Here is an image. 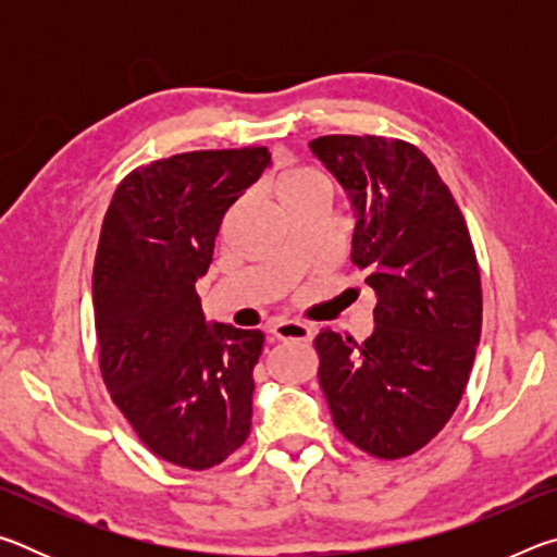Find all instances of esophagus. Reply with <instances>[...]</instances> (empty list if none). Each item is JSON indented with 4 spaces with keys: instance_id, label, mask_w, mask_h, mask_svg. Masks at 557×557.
Listing matches in <instances>:
<instances>
[{
    "instance_id": "esophagus-1",
    "label": "esophagus",
    "mask_w": 557,
    "mask_h": 557,
    "mask_svg": "<svg viewBox=\"0 0 557 557\" xmlns=\"http://www.w3.org/2000/svg\"><path fill=\"white\" fill-rule=\"evenodd\" d=\"M270 334L277 338V342H312L314 338V329L301 324V322H277L270 326Z\"/></svg>"
}]
</instances>
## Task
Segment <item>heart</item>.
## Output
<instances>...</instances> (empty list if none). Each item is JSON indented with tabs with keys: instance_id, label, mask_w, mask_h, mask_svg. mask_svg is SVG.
Returning a JSON list of instances; mask_svg holds the SVG:
<instances>
[{
	"instance_id": "obj_1",
	"label": "heart",
	"mask_w": 557,
	"mask_h": 557,
	"mask_svg": "<svg viewBox=\"0 0 557 557\" xmlns=\"http://www.w3.org/2000/svg\"><path fill=\"white\" fill-rule=\"evenodd\" d=\"M324 186V178L307 166H285L280 169L275 178V196L280 203H287L292 199H299L309 191H319Z\"/></svg>"
}]
</instances>
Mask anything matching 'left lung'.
<instances>
[{"instance_id": "left-lung-1", "label": "left lung", "mask_w": 557, "mask_h": 557, "mask_svg": "<svg viewBox=\"0 0 557 557\" xmlns=\"http://www.w3.org/2000/svg\"><path fill=\"white\" fill-rule=\"evenodd\" d=\"M309 149L351 203V260L379 297L363 344L319 332V383L348 442L381 459L408 457L447 425L467 388L482 336L474 245L418 147L329 135Z\"/></svg>"}]
</instances>
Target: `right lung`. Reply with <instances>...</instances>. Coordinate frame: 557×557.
I'll return each mask as SVG.
<instances>
[{"label":"right lung","instance_id":"right-lung-1","mask_svg":"<svg viewBox=\"0 0 557 557\" xmlns=\"http://www.w3.org/2000/svg\"><path fill=\"white\" fill-rule=\"evenodd\" d=\"M268 147L186 152L112 194L92 268L100 371L137 437L164 461L211 469L250 435L260 329L203 317L196 280L225 211L270 166Z\"/></svg>","mask_w":557,"mask_h":557}]
</instances>
